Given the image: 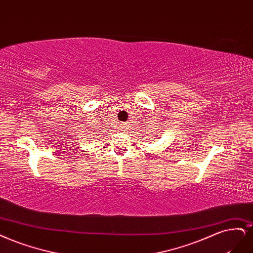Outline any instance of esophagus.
<instances>
[{
  "mask_svg": "<svg viewBox=\"0 0 253 253\" xmlns=\"http://www.w3.org/2000/svg\"><path fill=\"white\" fill-rule=\"evenodd\" d=\"M126 128H127V126L126 124H121L119 126V130H120V132H126Z\"/></svg>",
  "mask_w": 253,
  "mask_h": 253,
  "instance_id": "esophagus-1",
  "label": "esophagus"
}]
</instances>
